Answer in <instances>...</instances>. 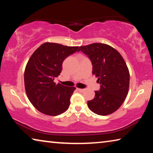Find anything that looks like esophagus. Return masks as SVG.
<instances>
[{"instance_id":"1","label":"esophagus","mask_w":153,"mask_h":153,"mask_svg":"<svg viewBox=\"0 0 153 153\" xmlns=\"http://www.w3.org/2000/svg\"><path fill=\"white\" fill-rule=\"evenodd\" d=\"M77 90H78L79 92H82L84 90V89H82V88H77Z\"/></svg>"}]
</instances>
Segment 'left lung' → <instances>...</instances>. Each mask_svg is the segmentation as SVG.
Masks as SVG:
<instances>
[{"mask_svg":"<svg viewBox=\"0 0 153 153\" xmlns=\"http://www.w3.org/2000/svg\"><path fill=\"white\" fill-rule=\"evenodd\" d=\"M92 65V74L98 77L100 90L88 101L90 110L99 115L115 112L123 104L128 93L129 73L125 61L117 51L102 43L79 46Z\"/></svg>","mask_w":153,"mask_h":153,"instance_id":"left-lung-1","label":"left lung"}]
</instances>
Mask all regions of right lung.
Wrapping results in <instances>:
<instances>
[{
  "label": "right lung",
  "mask_w": 153,
  "mask_h": 153,
  "mask_svg": "<svg viewBox=\"0 0 153 153\" xmlns=\"http://www.w3.org/2000/svg\"><path fill=\"white\" fill-rule=\"evenodd\" d=\"M78 46L45 42L31 56L25 67L24 84L28 99L36 109L55 116L67 110L76 88L54 82L60 75L67 56L78 51Z\"/></svg>",
  "instance_id": "1"
}]
</instances>
